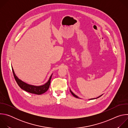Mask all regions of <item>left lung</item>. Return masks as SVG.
I'll return each mask as SVG.
<instances>
[{
  "label": "left lung",
  "mask_w": 128,
  "mask_h": 128,
  "mask_svg": "<svg viewBox=\"0 0 128 128\" xmlns=\"http://www.w3.org/2000/svg\"><path fill=\"white\" fill-rule=\"evenodd\" d=\"M70 92H71V94L74 96V97H76V98H79V99H81L79 97H78V96H76V94H74V93H73L72 91H71V90H70ZM103 95V94L102 95H100V96H99V97H97V98H92V99H90L89 100H93V99H97V98H99L100 97H101V96H102Z\"/></svg>",
  "instance_id": "left-lung-1"
}]
</instances>
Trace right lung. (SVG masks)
Instances as JSON below:
<instances>
[{
    "label": "right lung",
    "instance_id": "obj_1",
    "mask_svg": "<svg viewBox=\"0 0 128 128\" xmlns=\"http://www.w3.org/2000/svg\"><path fill=\"white\" fill-rule=\"evenodd\" d=\"M12 73H13L14 79L16 83L18 84V86H19L22 90L30 93L34 94L36 95H41L46 92L48 90V89L50 85V80H51L52 74V75L50 76L48 81L44 84L40 86H34V85L28 84L18 78V76L16 75L12 66Z\"/></svg>",
    "mask_w": 128,
    "mask_h": 128
}]
</instances>
